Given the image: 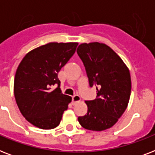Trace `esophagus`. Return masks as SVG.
Instances as JSON below:
<instances>
[{"label":"esophagus","instance_id":"34e87169","mask_svg":"<svg viewBox=\"0 0 155 155\" xmlns=\"http://www.w3.org/2000/svg\"><path fill=\"white\" fill-rule=\"evenodd\" d=\"M80 101V96H78V95H75V96H73L72 97V104H75L77 102H79Z\"/></svg>","mask_w":155,"mask_h":155}]
</instances>
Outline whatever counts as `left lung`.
<instances>
[{
	"instance_id": "left-lung-1",
	"label": "left lung",
	"mask_w": 155,
	"mask_h": 155,
	"mask_svg": "<svg viewBox=\"0 0 155 155\" xmlns=\"http://www.w3.org/2000/svg\"><path fill=\"white\" fill-rule=\"evenodd\" d=\"M77 54L84 63L90 87L97 98L86 101L87 114L78 120L86 130L102 131L117 122L127 108L131 93L130 71L114 51L104 43H82Z\"/></svg>"
}]
</instances>
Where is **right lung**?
I'll return each instance as SVG.
<instances>
[{
    "mask_svg": "<svg viewBox=\"0 0 155 155\" xmlns=\"http://www.w3.org/2000/svg\"><path fill=\"white\" fill-rule=\"evenodd\" d=\"M78 42H50L30 51L18 66L13 92L22 116L42 130L57 127L71 97L62 93L58 73L75 54ZM58 87L52 90L54 85Z\"/></svg>",
    "mask_w": 155,
    "mask_h": 155,
    "instance_id": "right-lung-1",
    "label": "right lung"
}]
</instances>
